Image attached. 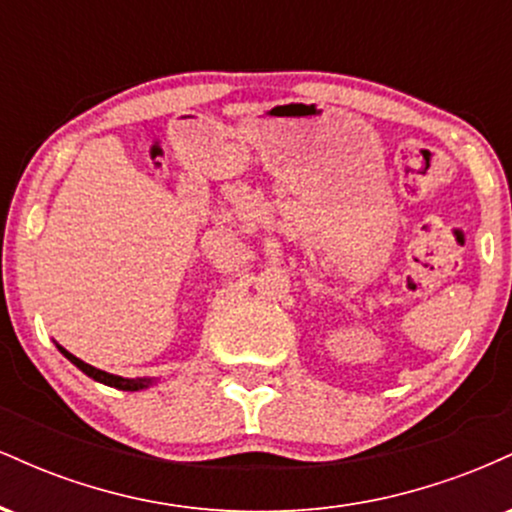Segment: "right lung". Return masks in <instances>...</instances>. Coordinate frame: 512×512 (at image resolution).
I'll return each instance as SVG.
<instances>
[{
  "label": "right lung",
  "instance_id": "add662e5",
  "mask_svg": "<svg viewBox=\"0 0 512 512\" xmlns=\"http://www.w3.org/2000/svg\"><path fill=\"white\" fill-rule=\"evenodd\" d=\"M57 349H60L62 354H64V358H69V361H72L74 366L81 370V373H86L88 378H93V380H96V383H103V385H108V387H117V390H125V392H139V390H146V387L156 383L154 378H122V375L105 373V370L88 366V363L81 361V358H76L74 354H69V351L64 349V346L57 344Z\"/></svg>",
  "mask_w": 512,
  "mask_h": 512
}]
</instances>
